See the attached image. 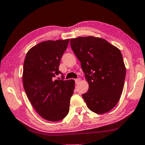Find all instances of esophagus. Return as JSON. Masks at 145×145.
Masks as SVG:
<instances>
[{
	"mask_svg": "<svg viewBox=\"0 0 145 145\" xmlns=\"http://www.w3.org/2000/svg\"><path fill=\"white\" fill-rule=\"evenodd\" d=\"M80 81V78H77V79L75 80V84H77L79 83V82Z\"/></svg>",
	"mask_w": 145,
	"mask_h": 145,
	"instance_id": "obj_1",
	"label": "esophagus"
}]
</instances>
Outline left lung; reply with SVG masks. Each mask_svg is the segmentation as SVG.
Masks as SVG:
<instances>
[{
    "label": "left lung",
    "instance_id": "1",
    "mask_svg": "<svg viewBox=\"0 0 145 145\" xmlns=\"http://www.w3.org/2000/svg\"><path fill=\"white\" fill-rule=\"evenodd\" d=\"M70 46L89 84L82 94L88 108L98 114L110 111L119 101L124 85L126 68L120 51L93 36L72 39Z\"/></svg>",
    "mask_w": 145,
    "mask_h": 145
}]
</instances>
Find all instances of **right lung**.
Here are the masks:
<instances>
[{
    "label": "right lung",
    "mask_w": 145,
    "mask_h": 145,
    "mask_svg": "<svg viewBox=\"0 0 145 145\" xmlns=\"http://www.w3.org/2000/svg\"><path fill=\"white\" fill-rule=\"evenodd\" d=\"M70 39L47 40L29 50L23 64V83L34 109L44 119L61 120L69 112L74 80H54ZM63 77V76H62Z\"/></svg>",
    "instance_id": "obj_1"
}]
</instances>
